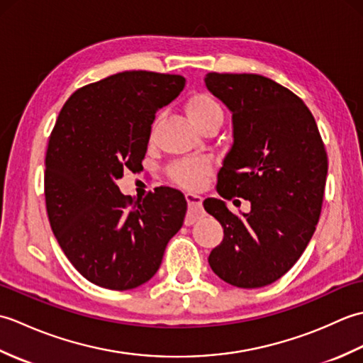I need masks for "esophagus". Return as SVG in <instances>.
<instances>
[{
    "instance_id": "obj_1",
    "label": "esophagus",
    "mask_w": 363,
    "mask_h": 363,
    "mask_svg": "<svg viewBox=\"0 0 363 363\" xmlns=\"http://www.w3.org/2000/svg\"><path fill=\"white\" fill-rule=\"evenodd\" d=\"M186 199H187V204H189V209L195 211V212H201L203 209V198L196 195V194H186ZM195 215H189V218L186 220V225H191V223L195 221Z\"/></svg>"
}]
</instances>
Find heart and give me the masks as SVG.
<instances>
[{
  "label": "heart",
  "mask_w": 363,
  "mask_h": 363,
  "mask_svg": "<svg viewBox=\"0 0 363 363\" xmlns=\"http://www.w3.org/2000/svg\"><path fill=\"white\" fill-rule=\"evenodd\" d=\"M186 111L190 121L199 130L211 125L221 126L223 118H225L223 107L209 94H198L191 96ZM211 164L204 159H186L176 162L172 169H169V174H172L173 179L179 186L186 189H198L204 182L206 177L211 174Z\"/></svg>",
  "instance_id": "heart-1"
}]
</instances>
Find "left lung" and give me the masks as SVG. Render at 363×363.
Returning a JSON list of instances; mask_svg holds the SVG:
<instances>
[{
    "instance_id": "obj_1",
    "label": "left lung",
    "mask_w": 363,
    "mask_h": 363,
    "mask_svg": "<svg viewBox=\"0 0 363 363\" xmlns=\"http://www.w3.org/2000/svg\"><path fill=\"white\" fill-rule=\"evenodd\" d=\"M204 82L233 113L234 138L218 172L221 199L203 203L225 233L209 265L234 287H265L296 264L315 233L328 174L325 145L303 99L273 79L207 73ZM234 196L252 203L248 214L227 209L224 199Z\"/></svg>"
}]
</instances>
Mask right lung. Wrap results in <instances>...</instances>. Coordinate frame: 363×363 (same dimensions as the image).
Masks as SVG:
<instances>
[{
	"instance_id": "right-lung-1",
	"label": "right lung",
	"mask_w": 363,
	"mask_h": 363,
	"mask_svg": "<svg viewBox=\"0 0 363 363\" xmlns=\"http://www.w3.org/2000/svg\"><path fill=\"white\" fill-rule=\"evenodd\" d=\"M184 86L179 74L123 72L76 90L59 113L45 160L46 212L67 259L99 287L148 282L182 226L179 190L157 187L134 199L117 181L143 168L156 112Z\"/></svg>"
}]
</instances>
